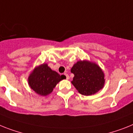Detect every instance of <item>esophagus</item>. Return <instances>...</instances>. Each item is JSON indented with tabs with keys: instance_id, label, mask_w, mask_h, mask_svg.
Segmentation results:
<instances>
[{
	"instance_id": "obj_1",
	"label": "esophagus",
	"mask_w": 133,
	"mask_h": 133,
	"mask_svg": "<svg viewBox=\"0 0 133 133\" xmlns=\"http://www.w3.org/2000/svg\"><path fill=\"white\" fill-rule=\"evenodd\" d=\"M64 75H65V78H66L67 80H68V79H69V76H68V74L64 73Z\"/></svg>"
}]
</instances>
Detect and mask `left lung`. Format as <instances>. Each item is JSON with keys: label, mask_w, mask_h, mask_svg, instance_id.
Instances as JSON below:
<instances>
[{"label": "left lung", "mask_w": 133, "mask_h": 133, "mask_svg": "<svg viewBox=\"0 0 133 133\" xmlns=\"http://www.w3.org/2000/svg\"><path fill=\"white\" fill-rule=\"evenodd\" d=\"M71 72L74 74L72 83L80 94L91 95L103 87L104 74L95 63L79 61L74 65Z\"/></svg>", "instance_id": "left-lung-1"}]
</instances>
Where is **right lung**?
Masks as SVG:
<instances>
[{"label": "right lung", "mask_w": 133, "mask_h": 133, "mask_svg": "<svg viewBox=\"0 0 133 133\" xmlns=\"http://www.w3.org/2000/svg\"><path fill=\"white\" fill-rule=\"evenodd\" d=\"M63 79V75L60 76L44 63L34 69L29 76L28 83L36 93L46 96L51 93L57 84Z\"/></svg>", "instance_id": "add662e5"}]
</instances>
